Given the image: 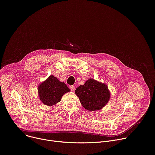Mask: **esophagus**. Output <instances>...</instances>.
<instances>
[{"instance_id":"34e87169","label":"esophagus","mask_w":155,"mask_h":155,"mask_svg":"<svg viewBox=\"0 0 155 155\" xmlns=\"http://www.w3.org/2000/svg\"><path fill=\"white\" fill-rule=\"evenodd\" d=\"M70 89H71V91H74L75 87L74 86V85H71V86H70Z\"/></svg>"}]
</instances>
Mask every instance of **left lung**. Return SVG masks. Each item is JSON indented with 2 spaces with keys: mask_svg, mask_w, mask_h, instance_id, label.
<instances>
[{
  "mask_svg": "<svg viewBox=\"0 0 155 155\" xmlns=\"http://www.w3.org/2000/svg\"><path fill=\"white\" fill-rule=\"evenodd\" d=\"M75 94L82 107L89 111H97L104 108L110 100L111 94L106 84L89 79L79 85Z\"/></svg>",
  "mask_w": 155,
  "mask_h": 155,
  "instance_id": "1",
  "label": "left lung"
}]
</instances>
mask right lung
Instances as JSON below:
<instances>
[{
	"label": "right lung",
	"instance_id": "right-lung-1",
	"mask_svg": "<svg viewBox=\"0 0 155 155\" xmlns=\"http://www.w3.org/2000/svg\"><path fill=\"white\" fill-rule=\"evenodd\" d=\"M38 95L40 100L47 106H54L60 101L62 96L70 91L63 82L54 75H50L38 86Z\"/></svg>",
	"mask_w": 155,
	"mask_h": 155
}]
</instances>
